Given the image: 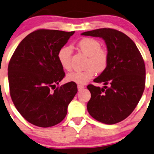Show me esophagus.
Here are the masks:
<instances>
[{
    "label": "esophagus",
    "instance_id": "1",
    "mask_svg": "<svg viewBox=\"0 0 154 154\" xmlns=\"http://www.w3.org/2000/svg\"><path fill=\"white\" fill-rule=\"evenodd\" d=\"M84 88H85V87H84V85H77V88H78V91H81V90L83 89Z\"/></svg>",
    "mask_w": 154,
    "mask_h": 154
}]
</instances>
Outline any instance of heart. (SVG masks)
Listing matches in <instances>:
<instances>
[{
  "label": "heart",
  "mask_w": 154,
  "mask_h": 154,
  "mask_svg": "<svg viewBox=\"0 0 154 154\" xmlns=\"http://www.w3.org/2000/svg\"><path fill=\"white\" fill-rule=\"evenodd\" d=\"M77 47L82 53L88 55L85 67L86 69L80 72L70 73L66 77L69 82L83 85L91 80L95 72H102L108 64L109 55L106 49L101 48V43L94 38H83L77 43ZM72 51L70 48H61L57 53V60L61 67L66 71L72 70Z\"/></svg>",
  "instance_id": "heart-1"
}]
</instances>
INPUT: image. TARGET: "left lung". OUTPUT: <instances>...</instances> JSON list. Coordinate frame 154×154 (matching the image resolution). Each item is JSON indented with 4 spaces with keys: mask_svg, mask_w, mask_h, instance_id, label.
I'll return each instance as SVG.
<instances>
[{
    "mask_svg": "<svg viewBox=\"0 0 154 154\" xmlns=\"http://www.w3.org/2000/svg\"><path fill=\"white\" fill-rule=\"evenodd\" d=\"M81 35L103 38L109 55L106 69L94 80L105 86H87L91 95L87 104L88 113L105 124L121 122L135 109L145 89L143 58L134 42L119 31L103 28Z\"/></svg>",
    "mask_w": 154,
    "mask_h": 154,
    "instance_id": "left-lung-1",
    "label": "left lung"
}]
</instances>
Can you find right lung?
<instances>
[{"mask_svg":"<svg viewBox=\"0 0 154 154\" xmlns=\"http://www.w3.org/2000/svg\"><path fill=\"white\" fill-rule=\"evenodd\" d=\"M74 33L35 31L20 42L9 63L8 79L13 103L26 120L38 127L60 123L77 92V84L72 82L53 88L65 77L57 53Z\"/></svg>","mask_w":154,"mask_h":154,"instance_id":"obj_1","label":"right lung"}]
</instances>
